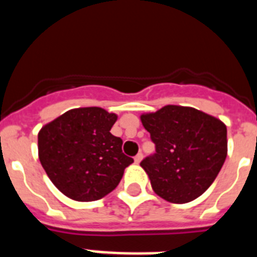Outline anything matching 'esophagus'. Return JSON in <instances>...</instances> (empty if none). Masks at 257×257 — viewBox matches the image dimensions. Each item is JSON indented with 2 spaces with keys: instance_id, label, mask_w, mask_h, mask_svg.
Segmentation results:
<instances>
[{
  "instance_id": "obj_1",
  "label": "esophagus",
  "mask_w": 257,
  "mask_h": 257,
  "mask_svg": "<svg viewBox=\"0 0 257 257\" xmlns=\"http://www.w3.org/2000/svg\"><path fill=\"white\" fill-rule=\"evenodd\" d=\"M134 160H135L136 163H140V161L143 160V153H138V154H136Z\"/></svg>"
}]
</instances>
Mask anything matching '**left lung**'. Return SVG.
<instances>
[{"mask_svg":"<svg viewBox=\"0 0 257 257\" xmlns=\"http://www.w3.org/2000/svg\"><path fill=\"white\" fill-rule=\"evenodd\" d=\"M140 118L156 145V153L140 162L156 194L171 203L198 198L225 162V124L198 109L179 105Z\"/></svg>","mask_w":257,"mask_h":257,"instance_id":"obj_1","label":"left lung"}]
</instances>
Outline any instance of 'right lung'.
I'll return each mask as SVG.
<instances>
[{"instance_id":"obj_1","label":"right lung","mask_w":257,"mask_h":257,"mask_svg":"<svg viewBox=\"0 0 257 257\" xmlns=\"http://www.w3.org/2000/svg\"><path fill=\"white\" fill-rule=\"evenodd\" d=\"M114 113L97 106L70 109L38 133V157L52 184L69 198L91 202L115 189L134 160L110 134Z\"/></svg>"}]
</instances>
